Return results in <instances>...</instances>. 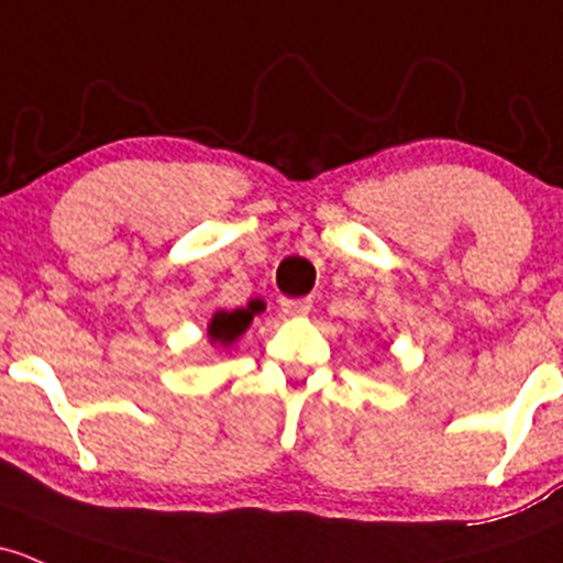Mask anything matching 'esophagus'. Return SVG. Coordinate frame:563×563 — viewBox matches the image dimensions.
Segmentation results:
<instances>
[{"instance_id": "1", "label": "esophagus", "mask_w": 563, "mask_h": 563, "mask_svg": "<svg viewBox=\"0 0 563 563\" xmlns=\"http://www.w3.org/2000/svg\"><path fill=\"white\" fill-rule=\"evenodd\" d=\"M280 310L286 316H307L312 310L310 299H280Z\"/></svg>"}]
</instances>
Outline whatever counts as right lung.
<instances>
[{"mask_svg": "<svg viewBox=\"0 0 563 563\" xmlns=\"http://www.w3.org/2000/svg\"><path fill=\"white\" fill-rule=\"evenodd\" d=\"M262 310H264L262 301H251V305L240 307V310L234 312H216V318H212L210 323V336L212 340L223 342V345H229V342H234L242 331L251 327L253 316Z\"/></svg>", "mask_w": 563, "mask_h": 563, "instance_id": "add662e5", "label": "right lung"}]
</instances>
